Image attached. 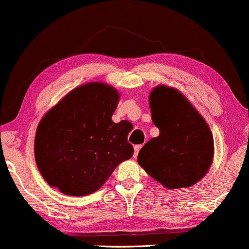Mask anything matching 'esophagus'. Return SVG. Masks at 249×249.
Instances as JSON below:
<instances>
[{
	"instance_id": "esophagus-1",
	"label": "esophagus",
	"mask_w": 249,
	"mask_h": 249,
	"mask_svg": "<svg viewBox=\"0 0 249 249\" xmlns=\"http://www.w3.org/2000/svg\"><path fill=\"white\" fill-rule=\"evenodd\" d=\"M141 147H142V144H137V146H134V157L138 156V154H139V150L141 149Z\"/></svg>"
}]
</instances>
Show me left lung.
I'll list each match as a JSON object with an SVG mask.
<instances>
[{
    "instance_id": "obj_1",
    "label": "left lung",
    "mask_w": 249,
    "mask_h": 249,
    "mask_svg": "<svg viewBox=\"0 0 249 249\" xmlns=\"http://www.w3.org/2000/svg\"><path fill=\"white\" fill-rule=\"evenodd\" d=\"M149 102L153 123L160 135L141 148L138 162L164 187L192 186L212 164V131L177 89L166 86L154 88Z\"/></svg>"
}]
</instances>
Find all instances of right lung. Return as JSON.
I'll return each instance as SVG.
<instances>
[{"instance_id": "1", "label": "right lung", "mask_w": 249, "mask_h": 249, "mask_svg": "<svg viewBox=\"0 0 249 249\" xmlns=\"http://www.w3.org/2000/svg\"><path fill=\"white\" fill-rule=\"evenodd\" d=\"M118 92L101 83L75 88L45 115L34 143L36 162L50 186L73 196L99 190L119 163L131 159L133 125L111 119Z\"/></svg>"}]
</instances>
